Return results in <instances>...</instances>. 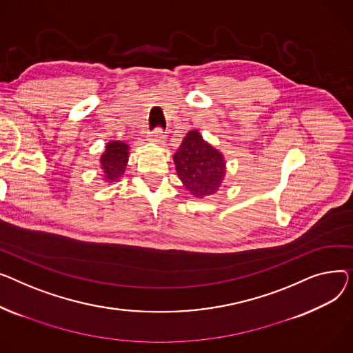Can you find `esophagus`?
<instances>
[{"label": "esophagus", "mask_w": 353, "mask_h": 353, "mask_svg": "<svg viewBox=\"0 0 353 353\" xmlns=\"http://www.w3.org/2000/svg\"><path fill=\"white\" fill-rule=\"evenodd\" d=\"M163 139H165V135H163L162 130H155V131H152L151 135L148 137V141H150V142H154V143H161V142H163Z\"/></svg>", "instance_id": "esophagus-1"}]
</instances>
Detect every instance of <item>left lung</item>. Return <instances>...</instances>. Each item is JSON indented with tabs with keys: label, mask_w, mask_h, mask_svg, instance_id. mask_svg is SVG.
I'll return each mask as SVG.
<instances>
[{
	"label": "left lung",
	"mask_w": 353,
	"mask_h": 353,
	"mask_svg": "<svg viewBox=\"0 0 353 353\" xmlns=\"http://www.w3.org/2000/svg\"><path fill=\"white\" fill-rule=\"evenodd\" d=\"M178 178L195 198L218 192L226 174V162L221 151L206 142L199 131L186 134L174 155Z\"/></svg>",
	"instance_id": "8db88e82"
}]
</instances>
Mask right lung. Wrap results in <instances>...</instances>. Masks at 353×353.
<instances>
[{
  "label": "right lung",
  "mask_w": 353,
  "mask_h": 353,
  "mask_svg": "<svg viewBox=\"0 0 353 353\" xmlns=\"http://www.w3.org/2000/svg\"><path fill=\"white\" fill-rule=\"evenodd\" d=\"M130 158V147L122 141H110L105 151L101 155L99 165L102 170V179L107 183H114L121 179L125 172Z\"/></svg>",
  "instance_id": "obj_1"
}]
</instances>
